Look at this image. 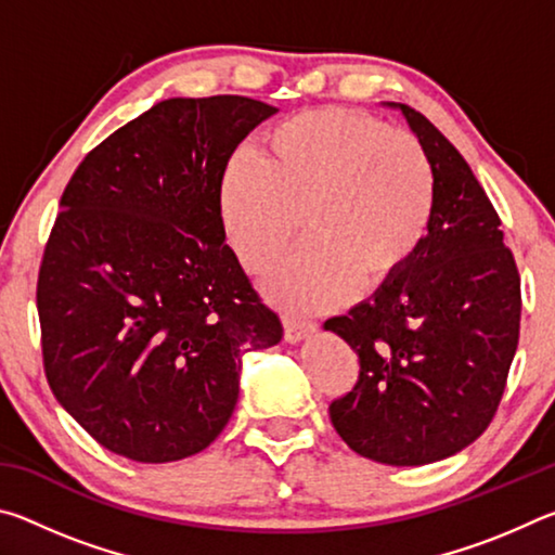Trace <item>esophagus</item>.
Returning <instances> with one entry per match:
<instances>
[{
    "mask_svg": "<svg viewBox=\"0 0 555 555\" xmlns=\"http://www.w3.org/2000/svg\"><path fill=\"white\" fill-rule=\"evenodd\" d=\"M315 327H318L315 321H304V318H291V315H286V318H284V337H286V343L304 340L306 335L315 333Z\"/></svg>",
    "mask_w": 555,
    "mask_h": 555,
    "instance_id": "34e87169",
    "label": "esophagus"
}]
</instances>
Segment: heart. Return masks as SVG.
<instances>
[{
    "instance_id": "obj_1",
    "label": "heart",
    "mask_w": 555,
    "mask_h": 555,
    "mask_svg": "<svg viewBox=\"0 0 555 555\" xmlns=\"http://www.w3.org/2000/svg\"><path fill=\"white\" fill-rule=\"evenodd\" d=\"M218 195L224 232L251 274L284 255L304 215L308 240L274 271L269 294L318 311L406 274L434 228L436 173L411 131L325 107L271 127L259 162L234 156Z\"/></svg>"
}]
</instances>
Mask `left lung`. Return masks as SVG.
Instances as JSON below:
<instances>
[{
	"label": "left lung",
	"mask_w": 555,
	"mask_h": 555,
	"mask_svg": "<svg viewBox=\"0 0 555 555\" xmlns=\"http://www.w3.org/2000/svg\"><path fill=\"white\" fill-rule=\"evenodd\" d=\"M399 107L434 166V228L406 274L325 321L360 360L327 413L354 453L409 467L455 455L492 424L519 345L521 276L473 168Z\"/></svg>",
	"instance_id": "1"
}]
</instances>
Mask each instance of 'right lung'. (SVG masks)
I'll return each instance as SVG.
<instances>
[{
    "mask_svg": "<svg viewBox=\"0 0 555 555\" xmlns=\"http://www.w3.org/2000/svg\"><path fill=\"white\" fill-rule=\"evenodd\" d=\"M274 112L242 95L164 100L65 185L36 284L43 372L112 453H201L232 416L242 354L284 335L224 244L218 195L234 149Z\"/></svg>",
    "mask_w": 555,
    "mask_h": 555,
    "instance_id": "1",
    "label": "right lung"
}]
</instances>
